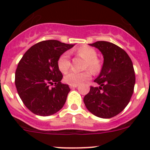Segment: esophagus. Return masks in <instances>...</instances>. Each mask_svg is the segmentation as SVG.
Segmentation results:
<instances>
[{"instance_id":"obj_1","label":"esophagus","mask_w":150,"mask_h":150,"mask_svg":"<svg viewBox=\"0 0 150 150\" xmlns=\"http://www.w3.org/2000/svg\"><path fill=\"white\" fill-rule=\"evenodd\" d=\"M69 86L70 88H76L78 86V84H74V85H69Z\"/></svg>"}]
</instances>
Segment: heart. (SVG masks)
<instances>
[{"mask_svg":"<svg viewBox=\"0 0 150 150\" xmlns=\"http://www.w3.org/2000/svg\"><path fill=\"white\" fill-rule=\"evenodd\" d=\"M76 53L79 56L86 59L85 68H88L92 73H97L100 71V62L97 59V52L95 49L90 46H84L76 50ZM58 67L62 72L65 73L71 67V61L68 52H64L60 55L58 60ZM91 77L90 71H86L83 72H76L71 71L64 76V80L70 85L79 84L84 82Z\"/></svg>","mask_w":150,"mask_h":150,"instance_id":"1","label":"heart"}]
</instances>
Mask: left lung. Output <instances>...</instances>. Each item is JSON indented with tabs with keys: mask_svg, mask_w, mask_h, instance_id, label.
Wrapping results in <instances>:
<instances>
[{
	"mask_svg": "<svg viewBox=\"0 0 150 150\" xmlns=\"http://www.w3.org/2000/svg\"><path fill=\"white\" fill-rule=\"evenodd\" d=\"M90 46L98 49L104 64L83 101L88 111L98 117L110 119L118 115L129 103L134 92L135 74L133 64L127 52L107 41H97Z\"/></svg>",
	"mask_w": 150,
	"mask_h": 150,
	"instance_id": "obj_1",
	"label": "left lung"
}]
</instances>
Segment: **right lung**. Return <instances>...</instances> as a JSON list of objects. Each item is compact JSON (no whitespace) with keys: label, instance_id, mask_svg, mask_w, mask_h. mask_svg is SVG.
<instances>
[{"label":"right lung","instance_id":"add662e5","mask_svg":"<svg viewBox=\"0 0 150 150\" xmlns=\"http://www.w3.org/2000/svg\"><path fill=\"white\" fill-rule=\"evenodd\" d=\"M55 40L36 43L24 54L17 66L15 84L21 100L36 115L48 116L65 104L68 85L62 84L63 75L58 67L61 55L72 48ZM54 86L50 88V86Z\"/></svg>","mask_w":150,"mask_h":150}]
</instances>
